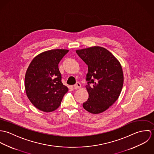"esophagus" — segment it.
I'll use <instances>...</instances> for the list:
<instances>
[{"label": "esophagus", "instance_id": "esophagus-1", "mask_svg": "<svg viewBox=\"0 0 154 154\" xmlns=\"http://www.w3.org/2000/svg\"><path fill=\"white\" fill-rule=\"evenodd\" d=\"M81 87V84L79 82H76V84L73 85V88L75 89H79V88H80Z\"/></svg>", "mask_w": 154, "mask_h": 154}]
</instances>
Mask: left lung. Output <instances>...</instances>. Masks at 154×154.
Masks as SVG:
<instances>
[{
  "label": "left lung",
  "instance_id": "left-lung-1",
  "mask_svg": "<svg viewBox=\"0 0 154 154\" xmlns=\"http://www.w3.org/2000/svg\"><path fill=\"white\" fill-rule=\"evenodd\" d=\"M76 52L88 67L85 87L89 97L83 107L92 114L103 112L120 94L124 81L122 66L111 52L102 47H91Z\"/></svg>",
  "mask_w": 154,
  "mask_h": 154
}]
</instances>
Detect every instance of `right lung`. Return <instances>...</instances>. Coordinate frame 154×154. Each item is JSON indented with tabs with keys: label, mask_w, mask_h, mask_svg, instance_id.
Returning <instances> with one entry per match:
<instances>
[{
	"label": "right lung",
	"mask_w": 154,
	"mask_h": 154,
	"mask_svg": "<svg viewBox=\"0 0 154 154\" xmlns=\"http://www.w3.org/2000/svg\"><path fill=\"white\" fill-rule=\"evenodd\" d=\"M69 51L54 49L35 56L25 76V88L31 103L38 110L51 112L60 105L68 88L62 82L59 63Z\"/></svg>",
	"instance_id": "obj_1"
}]
</instances>
